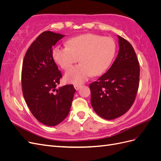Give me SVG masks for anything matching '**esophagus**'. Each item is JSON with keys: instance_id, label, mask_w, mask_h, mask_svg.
<instances>
[{"instance_id": "esophagus-1", "label": "esophagus", "mask_w": 161, "mask_h": 161, "mask_svg": "<svg viewBox=\"0 0 161 161\" xmlns=\"http://www.w3.org/2000/svg\"><path fill=\"white\" fill-rule=\"evenodd\" d=\"M74 87H75V89L76 91H78V90H79V89H80L81 85H74Z\"/></svg>"}]
</instances>
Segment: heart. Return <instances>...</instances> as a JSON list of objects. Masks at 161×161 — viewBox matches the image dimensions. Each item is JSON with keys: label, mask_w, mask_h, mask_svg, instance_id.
<instances>
[{"label": "heart", "mask_w": 161, "mask_h": 161, "mask_svg": "<svg viewBox=\"0 0 161 161\" xmlns=\"http://www.w3.org/2000/svg\"><path fill=\"white\" fill-rule=\"evenodd\" d=\"M68 46L53 48L52 56L63 69L67 70L79 60L81 63L67 70L64 80L69 83L80 85L93 75H101L108 69L115 53V42L88 33L73 37L67 42Z\"/></svg>", "instance_id": "1"}]
</instances>
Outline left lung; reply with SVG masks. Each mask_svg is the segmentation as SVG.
I'll return each instance as SVG.
<instances>
[{
  "label": "left lung",
  "instance_id": "left-lung-1",
  "mask_svg": "<svg viewBox=\"0 0 161 161\" xmlns=\"http://www.w3.org/2000/svg\"><path fill=\"white\" fill-rule=\"evenodd\" d=\"M118 54L110 69L89 86L95 113L111 120L125 114L132 105L139 86L140 66L133 47L118 36Z\"/></svg>",
  "mask_w": 161,
  "mask_h": 161
}]
</instances>
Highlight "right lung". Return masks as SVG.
<instances>
[{"label": "right lung", "instance_id": "right-lung-1", "mask_svg": "<svg viewBox=\"0 0 161 161\" xmlns=\"http://www.w3.org/2000/svg\"><path fill=\"white\" fill-rule=\"evenodd\" d=\"M64 36L43 32L29 47L23 62L24 99L33 116L47 126H55L66 118L76 91L72 85L56 88L62 74L53 59L52 47Z\"/></svg>", "mask_w": 161, "mask_h": 161}]
</instances>
